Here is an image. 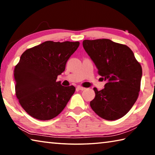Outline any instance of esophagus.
Instances as JSON below:
<instances>
[{"mask_svg": "<svg viewBox=\"0 0 155 155\" xmlns=\"http://www.w3.org/2000/svg\"><path fill=\"white\" fill-rule=\"evenodd\" d=\"M77 88L78 89V90H81V91H83V90H85V87H82V86H77Z\"/></svg>", "mask_w": 155, "mask_h": 155, "instance_id": "obj_1", "label": "esophagus"}]
</instances>
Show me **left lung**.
<instances>
[{"instance_id":"8db88e82","label":"left lung","mask_w":155,"mask_h":155,"mask_svg":"<svg viewBox=\"0 0 155 155\" xmlns=\"http://www.w3.org/2000/svg\"><path fill=\"white\" fill-rule=\"evenodd\" d=\"M86 52L107 81L104 88L94 87L90 102L93 111L102 118L115 120L125 115L137 101L140 91L142 68L129 47L109 39L83 41Z\"/></svg>"}]
</instances>
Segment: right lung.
<instances>
[{
  "label": "right lung",
  "mask_w": 155,
  "mask_h": 155,
  "mask_svg": "<svg viewBox=\"0 0 155 155\" xmlns=\"http://www.w3.org/2000/svg\"><path fill=\"white\" fill-rule=\"evenodd\" d=\"M79 44L78 41H46L22 54L14 71L15 95L31 116L51 120L66 106L75 87H64L56 80Z\"/></svg>",
  "instance_id": "add662e5"
}]
</instances>
